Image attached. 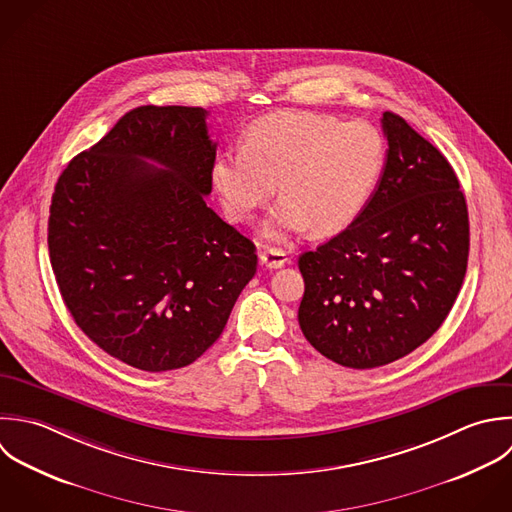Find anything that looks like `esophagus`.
<instances>
[{
  "mask_svg": "<svg viewBox=\"0 0 512 512\" xmlns=\"http://www.w3.org/2000/svg\"><path fill=\"white\" fill-rule=\"evenodd\" d=\"M259 261H261V265H265L267 269H281V267L289 261V257H287V253H285L283 249L267 247V249L261 251Z\"/></svg>",
  "mask_w": 512,
  "mask_h": 512,
  "instance_id": "esophagus-1",
  "label": "esophagus"
}]
</instances>
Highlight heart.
I'll list each match as a JSON object with an SVG mask.
<instances>
[{
	"mask_svg": "<svg viewBox=\"0 0 512 512\" xmlns=\"http://www.w3.org/2000/svg\"><path fill=\"white\" fill-rule=\"evenodd\" d=\"M385 163V137L367 121L277 111L247 127L241 149L217 155L211 183L237 223L249 221L279 187L283 201L265 225L269 239L309 227L335 235L361 215Z\"/></svg>",
	"mask_w": 512,
	"mask_h": 512,
	"instance_id": "heart-1",
	"label": "heart"
}]
</instances>
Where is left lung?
Segmentation results:
<instances>
[{
	"label": "left lung",
	"instance_id": "8db88e82",
	"mask_svg": "<svg viewBox=\"0 0 512 512\" xmlns=\"http://www.w3.org/2000/svg\"><path fill=\"white\" fill-rule=\"evenodd\" d=\"M381 181L361 215L299 257V325L327 359L389 365L447 319L469 261V213L445 155L401 115L385 111Z\"/></svg>",
	"mask_w": 512,
	"mask_h": 512
}]
</instances>
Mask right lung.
<instances>
[{
  "label": "right lung",
  "instance_id": "add662e5",
  "mask_svg": "<svg viewBox=\"0 0 512 512\" xmlns=\"http://www.w3.org/2000/svg\"><path fill=\"white\" fill-rule=\"evenodd\" d=\"M205 119L203 107L127 111L51 197L49 261L73 321L149 373L199 359L257 271L255 245L205 203L217 151Z\"/></svg>",
  "mask_w": 512,
  "mask_h": 512
}]
</instances>
